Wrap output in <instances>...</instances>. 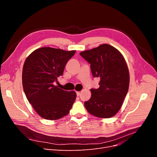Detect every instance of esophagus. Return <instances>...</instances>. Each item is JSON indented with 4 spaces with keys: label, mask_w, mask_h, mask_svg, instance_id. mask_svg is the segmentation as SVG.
<instances>
[{
    "label": "esophagus",
    "mask_w": 157,
    "mask_h": 157,
    "mask_svg": "<svg viewBox=\"0 0 157 157\" xmlns=\"http://www.w3.org/2000/svg\"><path fill=\"white\" fill-rule=\"evenodd\" d=\"M80 94H81V93H80V92H77V96H79L80 95Z\"/></svg>",
    "instance_id": "1"
}]
</instances>
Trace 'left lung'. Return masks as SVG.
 I'll use <instances>...</instances> for the list:
<instances>
[{"instance_id":"8db88e82","label":"left lung","mask_w":157,"mask_h":157,"mask_svg":"<svg viewBox=\"0 0 157 157\" xmlns=\"http://www.w3.org/2000/svg\"><path fill=\"white\" fill-rule=\"evenodd\" d=\"M90 63L94 77H99V87L90 89L92 96L84 102L86 110L99 118H111L120 110L130 84L129 70L124 56L115 47L103 44L80 52Z\"/></svg>"}]
</instances>
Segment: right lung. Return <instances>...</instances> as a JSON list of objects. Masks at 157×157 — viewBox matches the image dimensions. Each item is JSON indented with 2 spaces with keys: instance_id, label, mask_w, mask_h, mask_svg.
Listing matches in <instances>:
<instances>
[{
  "instance_id": "1",
  "label": "right lung",
  "mask_w": 157,
  "mask_h": 157,
  "mask_svg": "<svg viewBox=\"0 0 157 157\" xmlns=\"http://www.w3.org/2000/svg\"><path fill=\"white\" fill-rule=\"evenodd\" d=\"M76 50L43 47L33 51L23 67L22 84L27 100L41 117L58 120L69 114L77 94L55 86Z\"/></svg>"
}]
</instances>
